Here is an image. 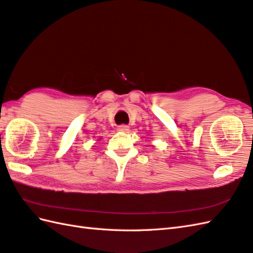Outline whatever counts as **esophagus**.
I'll return each instance as SVG.
<instances>
[{
    "label": "esophagus",
    "mask_w": 253,
    "mask_h": 253,
    "mask_svg": "<svg viewBox=\"0 0 253 253\" xmlns=\"http://www.w3.org/2000/svg\"><path fill=\"white\" fill-rule=\"evenodd\" d=\"M117 130H118V131H122V132H127V131H129V126H127V125H121V126H118Z\"/></svg>",
    "instance_id": "esophagus-1"
}]
</instances>
